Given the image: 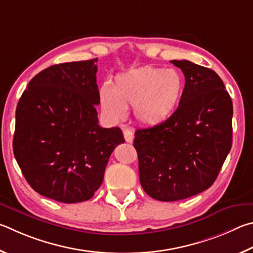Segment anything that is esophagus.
<instances>
[{
	"label": "esophagus",
	"instance_id": "1",
	"mask_svg": "<svg viewBox=\"0 0 253 253\" xmlns=\"http://www.w3.org/2000/svg\"><path fill=\"white\" fill-rule=\"evenodd\" d=\"M123 134H124V139H126V141L127 143H132L133 142V139H134V134L133 132H132L131 130H124L123 131Z\"/></svg>",
	"mask_w": 253,
	"mask_h": 253
}]
</instances>
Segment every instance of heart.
<instances>
[{"instance_id": "obj_1", "label": "heart", "mask_w": 253, "mask_h": 253, "mask_svg": "<svg viewBox=\"0 0 253 253\" xmlns=\"http://www.w3.org/2000/svg\"><path fill=\"white\" fill-rule=\"evenodd\" d=\"M183 90L184 80L176 70L144 66L118 75L113 87L103 84L100 103L114 120L124 119L127 106H134L135 117L141 123L158 126L173 114Z\"/></svg>"}]
</instances>
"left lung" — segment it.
<instances>
[{"label":"left lung","instance_id":"left-lung-1","mask_svg":"<svg viewBox=\"0 0 253 253\" xmlns=\"http://www.w3.org/2000/svg\"><path fill=\"white\" fill-rule=\"evenodd\" d=\"M185 84L178 109L158 126L139 129L140 183L159 201H178L209 189L232 145L233 106L213 70L187 60L171 61Z\"/></svg>","mask_w":253,"mask_h":253}]
</instances>
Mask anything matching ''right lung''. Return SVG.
Segmentation results:
<instances>
[{
    "mask_svg": "<svg viewBox=\"0 0 253 253\" xmlns=\"http://www.w3.org/2000/svg\"><path fill=\"white\" fill-rule=\"evenodd\" d=\"M97 59L52 65L31 80L16 106L13 152L34 191L52 200L91 199L102 184L120 127L99 126Z\"/></svg>",
    "mask_w": 253,
    "mask_h": 253,
    "instance_id": "right-lung-1",
    "label": "right lung"
}]
</instances>
